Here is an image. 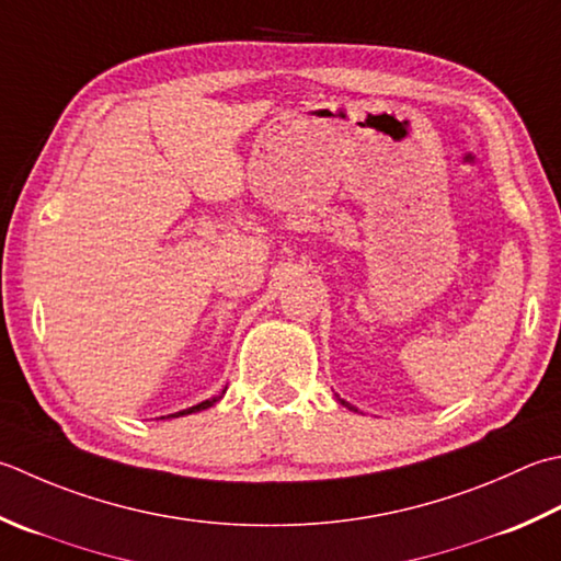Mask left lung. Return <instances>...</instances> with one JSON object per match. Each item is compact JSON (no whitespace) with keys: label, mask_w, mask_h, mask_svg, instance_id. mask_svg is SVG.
<instances>
[{"label":"left lung","mask_w":561,"mask_h":561,"mask_svg":"<svg viewBox=\"0 0 561 561\" xmlns=\"http://www.w3.org/2000/svg\"><path fill=\"white\" fill-rule=\"evenodd\" d=\"M340 403H343V405H347V403H345V401H340Z\"/></svg>","instance_id":"1"}]
</instances>
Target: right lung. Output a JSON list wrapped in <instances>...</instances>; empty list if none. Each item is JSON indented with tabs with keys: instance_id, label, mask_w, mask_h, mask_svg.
Returning a JSON list of instances; mask_svg holds the SVG:
<instances>
[{
	"instance_id": "1",
	"label": "right lung",
	"mask_w": 561,
	"mask_h": 561,
	"mask_svg": "<svg viewBox=\"0 0 561 561\" xmlns=\"http://www.w3.org/2000/svg\"><path fill=\"white\" fill-rule=\"evenodd\" d=\"M218 399H211V401H202V403H196V405H192V409H186V411H180V413H174L172 419H178V415H186V413H196V411H204V409H208V405H214ZM170 419V415H168Z\"/></svg>"
}]
</instances>
